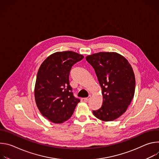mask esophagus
<instances>
[{
    "label": "esophagus",
    "instance_id": "esophagus-1",
    "mask_svg": "<svg viewBox=\"0 0 159 159\" xmlns=\"http://www.w3.org/2000/svg\"><path fill=\"white\" fill-rule=\"evenodd\" d=\"M90 98H91V96H89L88 98H84V101H85V102H88V101H89V99H90Z\"/></svg>",
    "mask_w": 159,
    "mask_h": 159
}]
</instances>
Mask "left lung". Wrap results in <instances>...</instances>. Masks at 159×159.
<instances>
[{"mask_svg":"<svg viewBox=\"0 0 159 159\" xmlns=\"http://www.w3.org/2000/svg\"><path fill=\"white\" fill-rule=\"evenodd\" d=\"M93 66L102 90V105L93 115L103 121H113L125 113L135 90L131 65L116 52H99L86 57Z\"/></svg>","mask_w":159,"mask_h":159,"instance_id":"8db88e82","label":"left lung"}]
</instances>
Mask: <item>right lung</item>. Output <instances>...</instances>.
Masks as SVG:
<instances>
[{"mask_svg":"<svg viewBox=\"0 0 159 159\" xmlns=\"http://www.w3.org/2000/svg\"><path fill=\"white\" fill-rule=\"evenodd\" d=\"M83 58L74 52H58L39 68L34 87L36 104L41 115L54 123L69 120L80 102L72 92L69 74L73 65Z\"/></svg>","mask_w":159,"mask_h":159,"instance_id":"1","label":"right lung"}]
</instances>
